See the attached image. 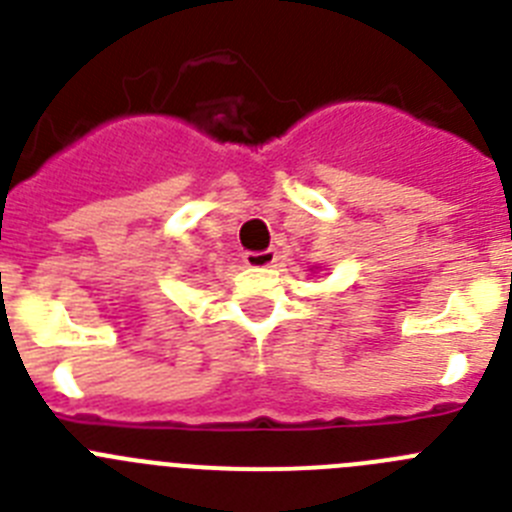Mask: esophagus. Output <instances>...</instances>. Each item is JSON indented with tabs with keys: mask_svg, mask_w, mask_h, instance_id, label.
Segmentation results:
<instances>
[{
	"mask_svg": "<svg viewBox=\"0 0 512 512\" xmlns=\"http://www.w3.org/2000/svg\"><path fill=\"white\" fill-rule=\"evenodd\" d=\"M243 261H246L248 266H253V269H266V266H274L277 251H274V248H266V251H248L246 256H243Z\"/></svg>",
	"mask_w": 512,
	"mask_h": 512,
	"instance_id": "34e87169",
	"label": "esophagus"
}]
</instances>
